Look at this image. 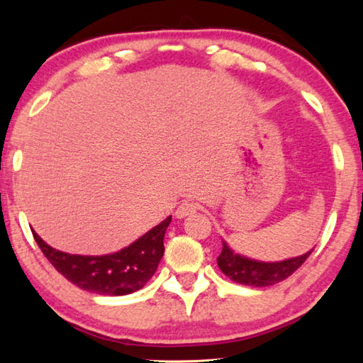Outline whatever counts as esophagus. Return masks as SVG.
<instances>
[{"label": "esophagus", "instance_id": "obj_1", "mask_svg": "<svg viewBox=\"0 0 363 363\" xmlns=\"http://www.w3.org/2000/svg\"><path fill=\"white\" fill-rule=\"evenodd\" d=\"M196 211H199V204L194 203V201H184L176 209V217L177 218H186L189 215L195 213Z\"/></svg>", "mask_w": 363, "mask_h": 363}]
</instances>
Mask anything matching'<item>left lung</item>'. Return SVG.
Instances as JSON below:
<instances>
[{"label":"left lung","instance_id":"1","mask_svg":"<svg viewBox=\"0 0 363 363\" xmlns=\"http://www.w3.org/2000/svg\"><path fill=\"white\" fill-rule=\"evenodd\" d=\"M312 251L313 250L307 251L303 256L281 262H260L240 256L230 250L226 242H223V250L217 257V264L221 272L237 284L251 285V287H268V285L287 279L295 273L311 256Z\"/></svg>","mask_w":363,"mask_h":363}]
</instances>
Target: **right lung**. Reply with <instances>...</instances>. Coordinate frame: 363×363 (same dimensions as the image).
Here are the masks:
<instances>
[{"label": "right lung", "instance_id": "add662e5", "mask_svg": "<svg viewBox=\"0 0 363 363\" xmlns=\"http://www.w3.org/2000/svg\"><path fill=\"white\" fill-rule=\"evenodd\" d=\"M172 221L167 217L156 228L137 238L126 248L106 256H78L51 248L33 230L45 257L76 287L98 295H129L140 290L156 273L164 256L165 230Z\"/></svg>", "mask_w": 363, "mask_h": 363}]
</instances>
